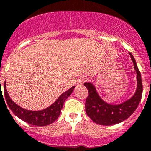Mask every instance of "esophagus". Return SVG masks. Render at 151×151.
<instances>
[{"label": "esophagus", "instance_id": "esophagus-1", "mask_svg": "<svg viewBox=\"0 0 151 151\" xmlns=\"http://www.w3.org/2000/svg\"><path fill=\"white\" fill-rule=\"evenodd\" d=\"M86 81V77H81V78H80V79H79V81H78V83H80V84H83V83H84V82Z\"/></svg>", "mask_w": 151, "mask_h": 151}]
</instances>
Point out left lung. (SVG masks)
<instances>
[{
    "label": "left lung",
    "mask_w": 151,
    "mask_h": 151,
    "mask_svg": "<svg viewBox=\"0 0 151 151\" xmlns=\"http://www.w3.org/2000/svg\"><path fill=\"white\" fill-rule=\"evenodd\" d=\"M129 55L137 73V88L134 94L129 99L119 105L109 104L102 99L93 83L90 82L84 83V86L89 92V96L85 103L86 115L96 124L112 125L122 122L130 117L141 102L143 92L141 75L134 58L131 53Z\"/></svg>",
    "instance_id": "8db88e82"
}]
</instances>
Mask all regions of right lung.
I'll use <instances>...</instances> for the list:
<instances>
[{
    "label": "right lung",
    "instance_id": "1",
    "mask_svg": "<svg viewBox=\"0 0 151 151\" xmlns=\"http://www.w3.org/2000/svg\"><path fill=\"white\" fill-rule=\"evenodd\" d=\"M74 87H75L74 86H72L71 88L61 94L55 103H52L50 106L47 107L46 109L39 110V111H30V110L25 109L20 107L10 99L8 93L6 91V82H4L5 100L6 101L9 108L17 117L22 119L23 121L28 124L37 125V126H45V125H48V124L53 123L55 120H57L58 118L59 117L64 103L68 99V96H70V94L72 93Z\"/></svg>",
    "mask_w": 151,
    "mask_h": 151
}]
</instances>
